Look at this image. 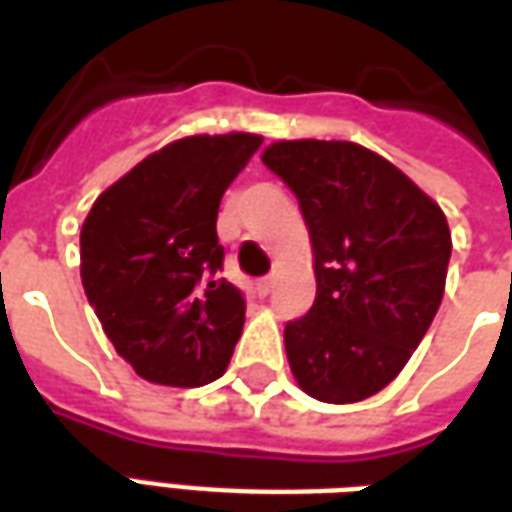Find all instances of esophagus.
Returning a JSON list of instances; mask_svg holds the SVG:
<instances>
[{
	"label": "esophagus",
	"instance_id": "esophagus-1",
	"mask_svg": "<svg viewBox=\"0 0 512 512\" xmlns=\"http://www.w3.org/2000/svg\"><path fill=\"white\" fill-rule=\"evenodd\" d=\"M274 285H277V279H274V277H263V279H257V285H255L257 296H268V293H271V290H274Z\"/></svg>",
	"mask_w": 512,
	"mask_h": 512
}]
</instances>
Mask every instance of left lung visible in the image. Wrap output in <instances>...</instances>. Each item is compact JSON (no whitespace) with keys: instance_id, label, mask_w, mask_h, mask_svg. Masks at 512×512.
<instances>
[{"instance_id":"1","label":"left lung","mask_w":512,"mask_h":512,"mask_svg":"<svg viewBox=\"0 0 512 512\" xmlns=\"http://www.w3.org/2000/svg\"><path fill=\"white\" fill-rule=\"evenodd\" d=\"M263 164L299 197L315 257V304L285 326L290 373L315 400L359 403L395 381L439 310L447 216L356 142L282 139Z\"/></svg>"}]
</instances>
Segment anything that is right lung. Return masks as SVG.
<instances>
[{
    "label": "right lung",
    "instance_id": "right-lung-1",
    "mask_svg": "<svg viewBox=\"0 0 512 512\" xmlns=\"http://www.w3.org/2000/svg\"><path fill=\"white\" fill-rule=\"evenodd\" d=\"M263 136L197 134L142 158L82 224V285L139 378L202 386L222 376L244 329V296L213 274L224 189Z\"/></svg>",
    "mask_w": 512,
    "mask_h": 512
}]
</instances>
